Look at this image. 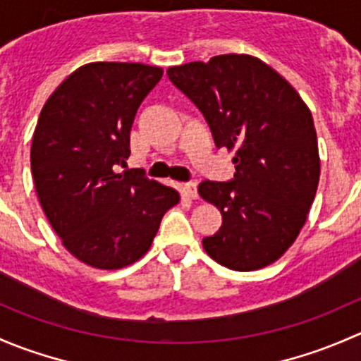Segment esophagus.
Masks as SVG:
<instances>
[{
  "instance_id": "obj_1",
  "label": "esophagus",
  "mask_w": 361,
  "mask_h": 361,
  "mask_svg": "<svg viewBox=\"0 0 361 361\" xmlns=\"http://www.w3.org/2000/svg\"><path fill=\"white\" fill-rule=\"evenodd\" d=\"M183 194L190 199H197L199 192H197V185L195 183H185L183 185Z\"/></svg>"
}]
</instances>
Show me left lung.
I'll return each mask as SVG.
<instances>
[{
	"label": "left lung",
	"mask_w": 361,
	"mask_h": 361,
	"mask_svg": "<svg viewBox=\"0 0 361 361\" xmlns=\"http://www.w3.org/2000/svg\"><path fill=\"white\" fill-rule=\"evenodd\" d=\"M167 76L201 110L214 145L235 154L234 180L199 185V195L221 213L204 250L232 271L271 265L293 245L318 190L307 104L278 71L246 54L173 66Z\"/></svg>",
	"instance_id": "left-lung-1"
}]
</instances>
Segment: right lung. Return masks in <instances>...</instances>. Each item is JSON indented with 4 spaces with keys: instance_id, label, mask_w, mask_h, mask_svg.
Wrapping results in <instances>:
<instances>
[{
    "instance_id": "1",
    "label": "right lung",
    "mask_w": 361,
    "mask_h": 361,
    "mask_svg": "<svg viewBox=\"0 0 361 361\" xmlns=\"http://www.w3.org/2000/svg\"><path fill=\"white\" fill-rule=\"evenodd\" d=\"M140 63H90L39 113L31 173L39 204L73 257L104 271L140 260L180 194L143 171L116 173L130 155L137 108L162 78Z\"/></svg>"
}]
</instances>
